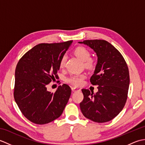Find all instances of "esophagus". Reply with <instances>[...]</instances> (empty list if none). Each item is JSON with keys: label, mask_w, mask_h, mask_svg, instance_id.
<instances>
[{"label": "esophagus", "mask_w": 145, "mask_h": 145, "mask_svg": "<svg viewBox=\"0 0 145 145\" xmlns=\"http://www.w3.org/2000/svg\"><path fill=\"white\" fill-rule=\"evenodd\" d=\"M72 90L73 91H74V92H76V91H81L80 88H77V87H73L72 88Z\"/></svg>", "instance_id": "1"}]
</instances>
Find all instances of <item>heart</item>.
<instances>
[{
    "instance_id": "1",
    "label": "heart",
    "mask_w": 145,
    "mask_h": 145,
    "mask_svg": "<svg viewBox=\"0 0 145 145\" xmlns=\"http://www.w3.org/2000/svg\"><path fill=\"white\" fill-rule=\"evenodd\" d=\"M74 53L78 58L85 62V65L87 67L92 66L93 61H92L91 60L89 59L90 57V53L87 49H86L84 47H78L75 50ZM67 58V57L66 55H63L62 57L61 58L60 61V67L61 68H63L65 65ZM85 77V76L84 74H76L68 78L67 79V82L73 85L80 86L83 84Z\"/></svg>"
}]
</instances>
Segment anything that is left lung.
<instances>
[{
    "mask_svg": "<svg viewBox=\"0 0 145 145\" xmlns=\"http://www.w3.org/2000/svg\"><path fill=\"white\" fill-rule=\"evenodd\" d=\"M78 43L90 47L97 56L90 82L98 86V90L95 94L93 91L82 89L84 98L80 103L82 113L95 122L109 121L118 115L127 101L130 85L127 63L120 52L104 40H87Z\"/></svg>",
    "mask_w": 145,
    "mask_h": 145,
    "instance_id": "obj_1",
    "label": "left lung"
}]
</instances>
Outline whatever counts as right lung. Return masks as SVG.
Instances as JSON below:
<instances>
[{"instance_id": "right-lung-1", "label": "right lung", "mask_w": 145, "mask_h": 145, "mask_svg": "<svg viewBox=\"0 0 145 145\" xmlns=\"http://www.w3.org/2000/svg\"><path fill=\"white\" fill-rule=\"evenodd\" d=\"M73 40L40 44L22 57L15 72V101L21 112L32 123H48L60 117L69 101L70 87L60 85L55 93L47 85L58 78L61 58Z\"/></svg>"}]
</instances>
